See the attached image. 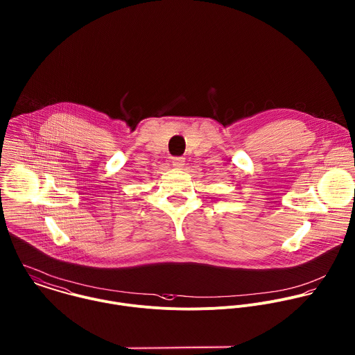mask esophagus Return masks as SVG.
<instances>
[{
    "label": "esophagus",
    "instance_id": "1",
    "mask_svg": "<svg viewBox=\"0 0 355 355\" xmlns=\"http://www.w3.org/2000/svg\"><path fill=\"white\" fill-rule=\"evenodd\" d=\"M185 163L184 157H173V166L174 167H182Z\"/></svg>",
    "mask_w": 355,
    "mask_h": 355
}]
</instances>
